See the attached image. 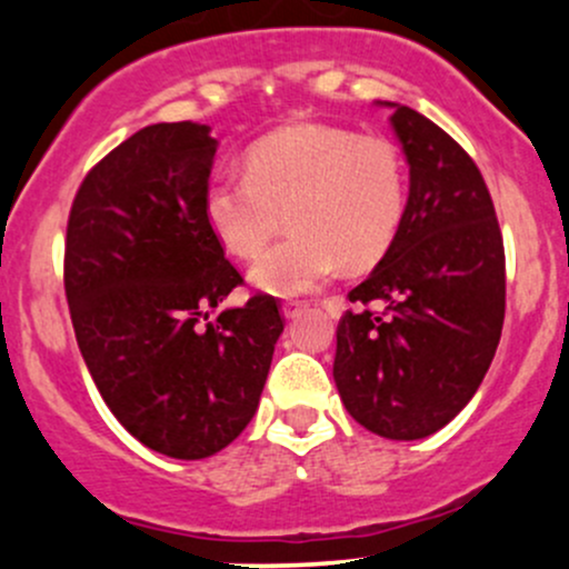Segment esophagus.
Returning a JSON list of instances; mask_svg holds the SVG:
<instances>
[{
	"label": "esophagus",
	"instance_id": "obj_1",
	"mask_svg": "<svg viewBox=\"0 0 569 569\" xmlns=\"http://www.w3.org/2000/svg\"><path fill=\"white\" fill-rule=\"evenodd\" d=\"M305 307H307V302H299V299H286V302H283V316L286 318L302 316Z\"/></svg>",
	"mask_w": 569,
	"mask_h": 569
}]
</instances>
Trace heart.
I'll return each instance as SVG.
<instances>
[{
  "label": "heart",
  "mask_w": 569,
  "mask_h": 569,
  "mask_svg": "<svg viewBox=\"0 0 569 569\" xmlns=\"http://www.w3.org/2000/svg\"><path fill=\"white\" fill-rule=\"evenodd\" d=\"M283 211L291 234L251 267L257 289L297 297L321 289L339 264H375L407 211L401 152L348 128H283L248 147L246 176L213 173L202 194L208 227L240 259L270 243Z\"/></svg>",
  "instance_id": "1"
}]
</instances>
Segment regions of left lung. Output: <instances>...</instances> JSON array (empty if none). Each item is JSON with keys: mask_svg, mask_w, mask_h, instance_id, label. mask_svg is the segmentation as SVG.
Wrapping results in <instances>:
<instances>
[{"mask_svg": "<svg viewBox=\"0 0 569 569\" xmlns=\"http://www.w3.org/2000/svg\"><path fill=\"white\" fill-rule=\"evenodd\" d=\"M388 107L409 200L382 262L348 293L358 307L337 326L335 382L352 420L415 441L447 426L485 380L506 318V251L471 154L415 109Z\"/></svg>", "mask_w": 569, "mask_h": 569, "instance_id": "8db88e82", "label": "left lung"}]
</instances>
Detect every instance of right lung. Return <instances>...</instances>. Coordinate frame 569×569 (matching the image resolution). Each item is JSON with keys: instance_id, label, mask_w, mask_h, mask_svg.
<instances>
[{"instance_id": "right-lung-1", "label": "right lung", "mask_w": 569, "mask_h": 569, "mask_svg": "<svg viewBox=\"0 0 569 569\" xmlns=\"http://www.w3.org/2000/svg\"><path fill=\"white\" fill-rule=\"evenodd\" d=\"M141 128L90 168L67 224L63 289L98 393L154 452L202 460L259 407L283 331L278 299L211 312L243 276L202 213L217 139Z\"/></svg>"}]
</instances>
